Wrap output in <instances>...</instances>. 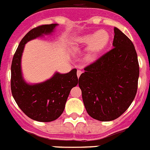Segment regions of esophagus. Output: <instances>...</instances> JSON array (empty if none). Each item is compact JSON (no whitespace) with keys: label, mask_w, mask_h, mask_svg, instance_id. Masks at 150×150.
Masks as SVG:
<instances>
[{"label":"esophagus","mask_w":150,"mask_h":150,"mask_svg":"<svg viewBox=\"0 0 150 150\" xmlns=\"http://www.w3.org/2000/svg\"><path fill=\"white\" fill-rule=\"evenodd\" d=\"M82 73H83V72H82V71H80V70H78L77 72H76V74H77V76H78V77H79V76L81 75Z\"/></svg>","instance_id":"34e87169"}]
</instances>
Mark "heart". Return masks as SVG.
Instances as JSON below:
<instances>
[{
  "label": "heart",
  "mask_w": 150,
  "mask_h": 150,
  "mask_svg": "<svg viewBox=\"0 0 150 150\" xmlns=\"http://www.w3.org/2000/svg\"><path fill=\"white\" fill-rule=\"evenodd\" d=\"M110 40L109 34L105 30H99L95 34H86L76 39L79 46L88 45V59H94L100 52L105 48Z\"/></svg>",
  "instance_id": "b5f03b06"
}]
</instances>
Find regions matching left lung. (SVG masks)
Wrapping results in <instances>:
<instances>
[{"instance_id":"1","label":"left lung","mask_w":150,"mask_h":150,"mask_svg":"<svg viewBox=\"0 0 150 150\" xmlns=\"http://www.w3.org/2000/svg\"><path fill=\"white\" fill-rule=\"evenodd\" d=\"M112 50L85 67L79 86L88 114L101 122L123 114L137 91L139 63L132 40L114 28Z\"/></svg>"}]
</instances>
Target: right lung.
Here are the masks:
<instances>
[{
    "label": "right lung",
    "mask_w": 150,
    "mask_h": 150,
    "mask_svg": "<svg viewBox=\"0 0 150 150\" xmlns=\"http://www.w3.org/2000/svg\"><path fill=\"white\" fill-rule=\"evenodd\" d=\"M56 25V24L43 25L27 33L19 43L11 65L10 84L13 98L26 116L43 122L54 121L62 115L71 88L78 84L76 69L64 74L56 73L47 81L31 86L22 79L21 57L28 41L51 33Z\"/></svg>",
    "instance_id": "1"
}]
</instances>
